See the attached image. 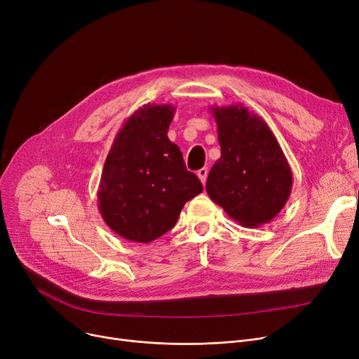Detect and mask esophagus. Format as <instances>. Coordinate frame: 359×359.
<instances>
[{
	"label": "esophagus",
	"mask_w": 359,
	"mask_h": 359,
	"mask_svg": "<svg viewBox=\"0 0 359 359\" xmlns=\"http://www.w3.org/2000/svg\"><path fill=\"white\" fill-rule=\"evenodd\" d=\"M198 177H199V179H201V182L205 184V182H206V177H208V168L203 167V168L198 170Z\"/></svg>",
	"instance_id": "esophagus-1"
}]
</instances>
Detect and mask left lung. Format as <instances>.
Segmentation results:
<instances>
[{"label":"left lung","instance_id":"left-lung-1","mask_svg":"<svg viewBox=\"0 0 359 359\" xmlns=\"http://www.w3.org/2000/svg\"><path fill=\"white\" fill-rule=\"evenodd\" d=\"M221 157L206 180V192L243 227H259L284 208L292 172L272 130L243 104L212 107Z\"/></svg>","mask_w":359,"mask_h":359}]
</instances>
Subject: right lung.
Instances as JSON below:
<instances>
[{
  "label": "right lung",
  "instance_id": "1",
  "mask_svg": "<svg viewBox=\"0 0 359 359\" xmlns=\"http://www.w3.org/2000/svg\"><path fill=\"white\" fill-rule=\"evenodd\" d=\"M172 104H144L111 144L97 191L99 211L125 240L149 243L175 227L187 201L202 192L180 148L168 140Z\"/></svg>",
  "mask_w": 359,
  "mask_h": 359
}]
</instances>
